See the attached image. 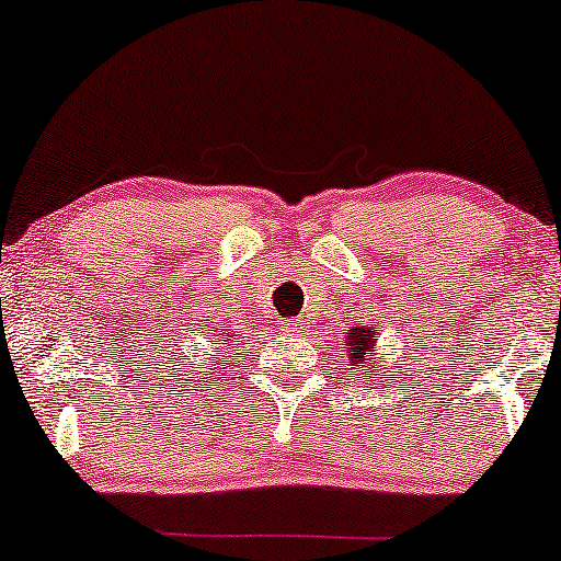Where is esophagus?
Here are the masks:
<instances>
[{
	"instance_id": "1",
	"label": "esophagus",
	"mask_w": 561,
	"mask_h": 561,
	"mask_svg": "<svg viewBox=\"0 0 561 561\" xmlns=\"http://www.w3.org/2000/svg\"><path fill=\"white\" fill-rule=\"evenodd\" d=\"M304 329V321L301 319H283V332L288 334H298Z\"/></svg>"
}]
</instances>
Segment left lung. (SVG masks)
I'll return each mask as SVG.
<instances>
[{"mask_svg":"<svg viewBox=\"0 0 561 561\" xmlns=\"http://www.w3.org/2000/svg\"><path fill=\"white\" fill-rule=\"evenodd\" d=\"M380 329L378 324H367V327H352L347 329V336H344V352H347L350 365L355 367V373H363V380H367L373 375L370 367L375 365V334Z\"/></svg>","mask_w":561,"mask_h":561,"instance_id":"left-lung-1","label":"left lung"}]
</instances>
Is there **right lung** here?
Here are the masks:
<instances>
[{"mask_svg": "<svg viewBox=\"0 0 561 561\" xmlns=\"http://www.w3.org/2000/svg\"><path fill=\"white\" fill-rule=\"evenodd\" d=\"M198 340L209 342V350L214 352V357H217V363L229 365V355H232V342L234 340H242V336L234 334L232 329H219V327L211 324L204 332V336H196L191 347H202V342H198ZM194 357H196V352H194Z\"/></svg>", "mask_w": 561, "mask_h": 561, "instance_id": "add662e5", "label": "right lung"}]
</instances>
